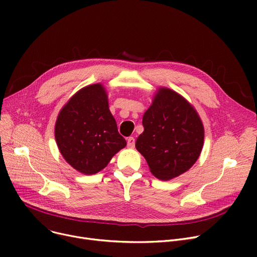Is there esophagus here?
Returning <instances> with one entry per match:
<instances>
[{
	"label": "esophagus",
	"instance_id": "esophagus-1",
	"mask_svg": "<svg viewBox=\"0 0 257 257\" xmlns=\"http://www.w3.org/2000/svg\"><path fill=\"white\" fill-rule=\"evenodd\" d=\"M127 146L128 148H134V146H136V140H134V138H128L127 139Z\"/></svg>",
	"mask_w": 257,
	"mask_h": 257
}]
</instances>
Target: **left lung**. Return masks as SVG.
Instances as JSON below:
<instances>
[{
    "instance_id": "left-lung-1",
    "label": "left lung",
    "mask_w": 257,
    "mask_h": 257,
    "mask_svg": "<svg viewBox=\"0 0 257 257\" xmlns=\"http://www.w3.org/2000/svg\"><path fill=\"white\" fill-rule=\"evenodd\" d=\"M137 150L154 176L170 180L190 170L204 143V127L194 106L181 94L159 87L143 116Z\"/></svg>"
}]
</instances>
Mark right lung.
I'll return each instance as SVG.
<instances>
[{
	"label": "right lung",
	"mask_w": 257,
	"mask_h": 257,
	"mask_svg": "<svg viewBox=\"0 0 257 257\" xmlns=\"http://www.w3.org/2000/svg\"><path fill=\"white\" fill-rule=\"evenodd\" d=\"M55 140L66 163L84 175L103 170L126 147L101 83L81 88L64 104L56 119Z\"/></svg>",
	"instance_id": "1"
}]
</instances>
